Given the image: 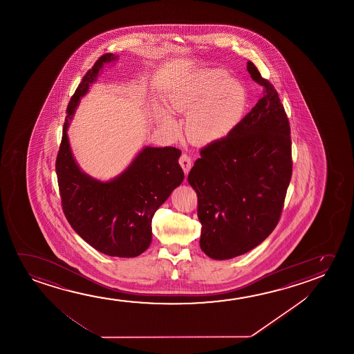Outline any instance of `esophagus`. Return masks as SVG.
<instances>
[{"mask_svg":"<svg viewBox=\"0 0 354 354\" xmlns=\"http://www.w3.org/2000/svg\"><path fill=\"white\" fill-rule=\"evenodd\" d=\"M179 163L181 165V168L184 169L185 174H187L190 171L191 169V157L186 153H183L179 158Z\"/></svg>","mask_w":354,"mask_h":354,"instance_id":"1","label":"esophagus"}]
</instances>
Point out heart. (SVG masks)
<instances>
[{
    "label": "heart",
    "mask_w": 354,
    "mask_h": 354,
    "mask_svg": "<svg viewBox=\"0 0 354 354\" xmlns=\"http://www.w3.org/2000/svg\"><path fill=\"white\" fill-rule=\"evenodd\" d=\"M245 105L244 87L227 78L222 70H207L181 92L169 100L175 113L190 114L186 121L189 136L197 142H212L225 136L238 122ZM162 121L176 132L178 124L168 114Z\"/></svg>",
    "instance_id": "obj_1"
}]
</instances>
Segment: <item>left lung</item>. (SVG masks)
<instances>
[{
	"label": "left lung",
	"mask_w": 354,
	"mask_h": 354,
	"mask_svg": "<svg viewBox=\"0 0 354 354\" xmlns=\"http://www.w3.org/2000/svg\"><path fill=\"white\" fill-rule=\"evenodd\" d=\"M248 72L263 87V97L227 136L201 148L187 176L197 194L200 246L214 260L243 255L272 233L292 178L284 106L251 61Z\"/></svg>",
	"instance_id": "obj_1"
}]
</instances>
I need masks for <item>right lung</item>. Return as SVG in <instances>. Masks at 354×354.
Masks as SVG:
<instances>
[{"mask_svg":"<svg viewBox=\"0 0 354 354\" xmlns=\"http://www.w3.org/2000/svg\"><path fill=\"white\" fill-rule=\"evenodd\" d=\"M104 54L82 78L67 105L56 175L61 206L72 228L95 250L116 257H136L152 241V218L171 191L184 180L181 151L146 147L122 174L102 183L82 173L67 138L68 120L104 64L115 60Z\"/></svg>","mask_w":354,"mask_h":354,"instance_id":"add662e5","label":"right lung"}]
</instances>
